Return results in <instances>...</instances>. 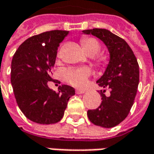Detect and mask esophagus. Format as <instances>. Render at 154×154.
I'll list each match as a JSON object with an SVG mask.
<instances>
[{"label":"esophagus","instance_id":"esophagus-1","mask_svg":"<svg viewBox=\"0 0 154 154\" xmlns=\"http://www.w3.org/2000/svg\"><path fill=\"white\" fill-rule=\"evenodd\" d=\"M75 92L77 93V94H83V93H85L86 91L85 90H80V89H77V90H75Z\"/></svg>","mask_w":154,"mask_h":154}]
</instances>
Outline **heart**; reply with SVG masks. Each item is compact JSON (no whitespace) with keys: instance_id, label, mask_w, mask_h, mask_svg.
Listing matches in <instances>:
<instances>
[{"instance_id":"1","label":"heart","mask_w":154,"mask_h":154,"mask_svg":"<svg viewBox=\"0 0 154 154\" xmlns=\"http://www.w3.org/2000/svg\"><path fill=\"white\" fill-rule=\"evenodd\" d=\"M81 44L84 50L92 56L97 55L101 49L99 42L94 38H85L81 40ZM101 60L102 58L99 57V61ZM91 74L92 71L88 68H68L62 71L65 80L76 87L85 86Z\"/></svg>"}]
</instances>
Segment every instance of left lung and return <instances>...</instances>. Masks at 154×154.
Masks as SVG:
<instances>
[{"label":"left lung","mask_w":154,"mask_h":154,"mask_svg":"<svg viewBox=\"0 0 154 154\" xmlns=\"http://www.w3.org/2000/svg\"><path fill=\"white\" fill-rule=\"evenodd\" d=\"M83 32L102 40L109 52V64L97 83L109 88L110 95L105 96V90H101L102 102L97 109H88L87 116L97 126L115 127L127 117L133 105L139 85V64L127 42L108 30L94 28Z\"/></svg>","instance_id":"obj_1"}]
</instances>
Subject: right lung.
<instances>
[{
  "label": "right lung",
  "instance_id": "add662e5",
  "mask_svg": "<svg viewBox=\"0 0 154 154\" xmlns=\"http://www.w3.org/2000/svg\"><path fill=\"white\" fill-rule=\"evenodd\" d=\"M68 31L54 30L35 35L22 43L11 64V83L15 99L23 114L40 124H53L64 115L72 86H60L58 92L48 86L57 50Z\"/></svg>",
  "mask_w": 154,
  "mask_h": 154
}]
</instances>
